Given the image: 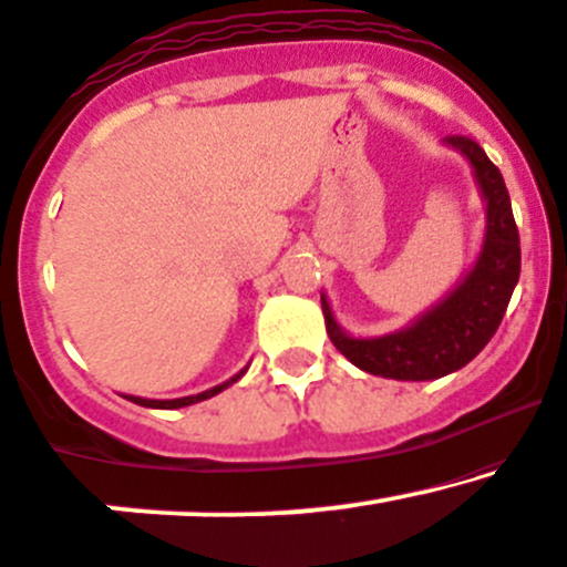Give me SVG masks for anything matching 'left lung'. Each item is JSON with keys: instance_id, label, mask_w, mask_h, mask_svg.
Here are the masks:
<instances>
[{"instance_id": "8db88e82", "label": "left lung", "mask_w": 567, "mask_h": 567, "mask_svg": "<svg viewBox=\"0 0 567 567\" xmlns=\"http://www.w3.org/2000/svg\"><path fill=\"white\" fill-rule=\"evenodd\" d=\"M442 144L466 157L485 200V238L466 276L406 327L380 337L346 332L321 295L329 340L351 364L378 378L417 383L466 367L495 334L519 281V233L504 176L472 138L447 136Z\"/></svg>"}]
</instances>
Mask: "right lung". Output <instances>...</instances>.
<instances>
[{"instance_id": "add662e5", "label": "right lung", "mask_w": 567, "mask_h": 567, "mask_svg": "<svg viewBox=\"0 0 567 567\" xmlns=\"http://www.w3.org/2000/svg\"><path fill=\"white\" fill-rule=\"evenodd\" d=\"M246 369H249V367L240 369L238 374H233V378H230V380H225V383H219V385L208 388V391L195 393V396H182V399H142V396H131V393H125V399H128V402H133V404L150 406V410H179V406H189V404L206 402V399L216 396V393H221V391H225V388H230L233 383H238V380L244 378V374H246Z\"/></svg>"}]
</instances>
